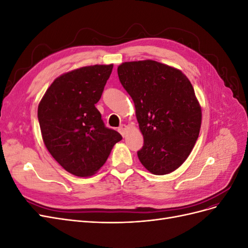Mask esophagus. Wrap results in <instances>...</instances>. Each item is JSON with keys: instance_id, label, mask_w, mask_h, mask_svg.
Returning <instances> with one entry per match:
<instances>
[{"instance_id": "obj_1", "label": "esophagus", "mask_w": 248, "mask_h": 248, "mask_svg": "<svg viewBox=\"0 0 248 248\" xmlns=\"http://www.w3.org/2000/svg\"><path fill=\"white\" fill-rule=\"evenodd\" d=\"M126 131H127V126L125 124H122L121 126L119 127V132L122 134V137H125Z\"/></svg>"}]
</instances>
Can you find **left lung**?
Segmentation results:
<instances>
[{
  "label": "left lung",
  "mask_w": 248,
  "mask_h": 248,
  "mask_svg": "<svg viewBox=\"0 0 248 248\" xmlns=\"http://www.w3.org/2000/svg\"><path fill=\"white\" fill-rule=\"evenodd\" d=\"M134 102L144 146L139 159L154 175H167L186 160L199 138L202 111L189 79L152 60L118 67Z\"/></svg>",
  "instance_id": "obj_1"
}]
</instances>
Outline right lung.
<instances>
[{
  "mask_svg": "<svg viewBox=\"0 0 248 248\" xmlns=\"http://www.w3.org/2000/svg\"><path fill=\"white\" fill-rule=\"evenodd\" d=\"M112 65H94L67 72L54 80L38 107V121L48 152L70 174L91 176L116 142L118 131L108 128L95 104Z\"/></svg>",
  "mask_w": 248,
  "mask_h": 248,
  "instance_id": "obj_1",
  "label": "right lung"
}]
</instances>
